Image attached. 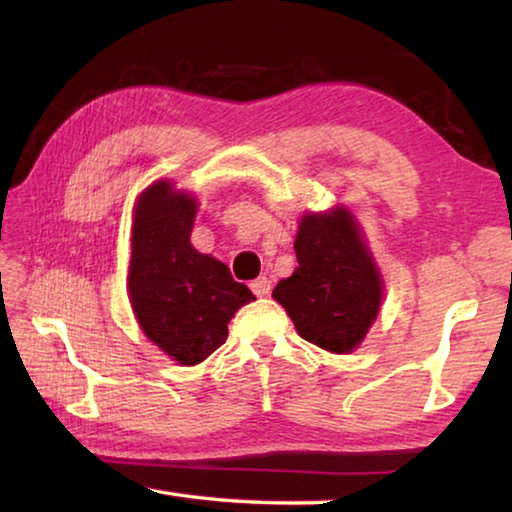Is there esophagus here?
<instances>
[{"mask_svg":"<svg viewBox=\"0 0 512 512\" xmlns=\"http://www.w3.org/2000/svg\"><path fill=\"white\" fill-rule=\"evenodd\" d=\"M250 289H253V293L255 296H259V298H264V296H268V293H271V280H268L266 275H262V277H257V280H253L250 282Z\"/></svg>","mask_w":512,"mask_h":512,"instance_id":"34e87169","label":"esophagus"}]
</instances>
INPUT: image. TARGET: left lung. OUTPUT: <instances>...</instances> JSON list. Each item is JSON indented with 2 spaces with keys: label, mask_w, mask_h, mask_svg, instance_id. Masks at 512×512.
<instances>
[{
  "label": "left lung",
  "mask_w": 512,
  "mask_h": 512,
  "mask_svg": "<svg viewBox=\"0 0 512 512\" xmlns=\"http://www.w3.org/2000/svg\"><path fill=\"white\" fill-rule=\"evenodd\" d=\"M298 268L273 298L302 339L348 354L363 341L381 305V277L350 212L307 214L296 237Z\"/></svg>",
  "instance_id": "8db88e82"
}]
</instances>
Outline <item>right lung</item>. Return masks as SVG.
Segmentation results:
<instances>
[{
    "label": "right lung",
    "instance_id": "add662e5",
    "mask_svg": "<svg viewBox=\"0 0 512 512\" xmlns=\"http://www.w3.org/2000/svg\"><path fill=\"white\" fill-rule=\"evenodd\" d=\"M196 201L155 183L140 196L133 223L128 289L135 316L153 343L185 366L221 348L228 323L255 296L230 268L189 244Z\"/></svg>",
    "mask_w": 512,
    "mask_h": 512
}]
</instances>
